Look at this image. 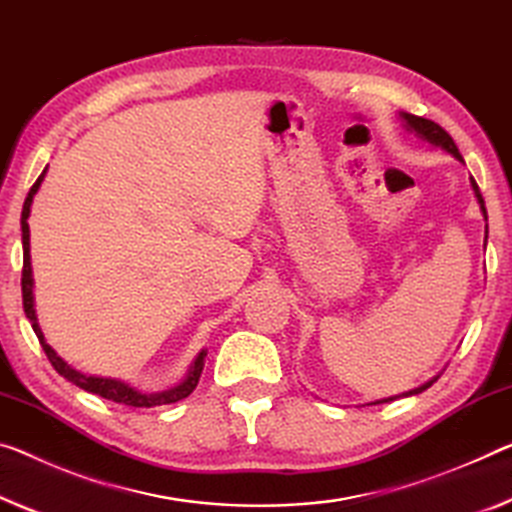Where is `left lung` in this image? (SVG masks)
Wrapping results in <instances>:
<instances>
[{"mask_svg": "<svg viewBox=\"0 0 512 512\" xmlns=\"http://www.w3.org/2000/svg\"><path fill=\"white\" fill-rule=\"evenodd\" d=\"M405 119V123H407V128L410 130H414L416 135H421L423 139H428L430 144H435V146H442L444 151H448L451 153L453 157H458L460 162H465L462 160V155H460V151H458V146H455V141L451 139V135H448V132L442 128V125H437L435 121H428V119H421V116H414V114H400ZM471 187H474V192H476V199H478V203H481V210H483V215H485V219H487V212H485V201H483V196H481V190H478V185H476V180L471 178ZM487 233V231H485ZM485 240H487V235H485ZM437 380V377H435ZM432 380V382H435ZM432 382H428V384H423V387H419V389H414V391H410V393H405V396H412V393H421V391H426L428 387H432Z\"/></svg>", "mask_w": 512, "mask_h": 512, "instance_id": "8db88e82", "label": "left lung"}]
</instances>
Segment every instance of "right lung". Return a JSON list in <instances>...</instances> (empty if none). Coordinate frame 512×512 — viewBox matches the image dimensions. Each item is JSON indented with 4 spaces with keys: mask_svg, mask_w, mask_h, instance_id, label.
Segmentation results:
<instances>
[{
    "mask_svg": "<svg viewBox=\"0 0 512 512\" xmlns=\"http://www.w3.org/2000/svg\"><path fill=\"white\" fill-rule=\"evenodd\" d=\"M43 176H38V180L34 185H31V190L25 199V206H22V306H25V313L31 322V327H34V332L38 336V341H41L43 350L47 359H50V364L54 366V371L59 375H64L68 382L77 384V387L84 389V391H91L96 393V396H102L107 400H112V403H121V405H128V407H155V405H171V403H178V400H183L190 396L194 391L196 384H199V377L203 371V359H206V350L201 352L199 357H196L194 366L190 375H187V380L180 384V387L171 389V391H162V393H141L137 389L128 387L125 382L119 380H109V377H93V375H84L80 371H75V368H70L64 359L57 357V352H54L50 345L45 343L41 327H38L36 322V311H34V295H31V286H34V279H31V261H29V224H27V217H29V208H31V201H34V194L38 192V187L43 183Z\"/></svg>",
    "mask_w": 512,
    "mask_h": 512,
    "instance_id": "add662e5",
    "label": "right lung"
}]
</instances>
